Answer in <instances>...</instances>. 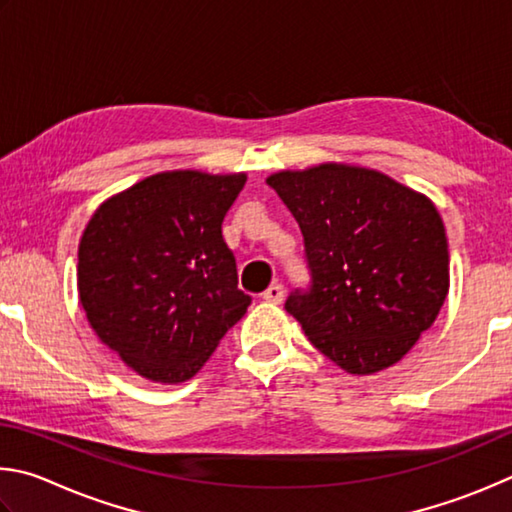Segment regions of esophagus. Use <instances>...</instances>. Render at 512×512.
Segmentation results:
<instances>
[{
	"label": "esophagus",
	"mask_w": 512,
	"mask_h": 512,
	"mask_svg": "<svg viewBox=\"0 0 512 512\" xmlns=\"http://www.w3.org/2000/svg\"><path fill=\"white\" fill-rule=\"evenodd\" d=\"M283 297H285V290H283L281 283H272L270 288H267V290L263 292V299H265L267 303H281Z\"/></svg>",
	"instance_id": "esophagus-1"
}]
</instances>
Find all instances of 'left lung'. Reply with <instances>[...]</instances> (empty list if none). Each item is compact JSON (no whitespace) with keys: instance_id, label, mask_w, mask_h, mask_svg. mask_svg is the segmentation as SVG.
Instances as JSON below:
<instances>
[{"instance_id":"obj_1","label":"left lung","mask_w":512,"mask_h":512,"mask_svg":"<svg viewBox=\"0 0 512 512\" xmlns=\"http://www.w3.org/2000/svg\"><path fill=\"white\" fill-rule=\"evenodd\" d=\"M299 222L310 288L285 310L346 373L405 357L450 290V254L432 200L371 168L319 164L267 177Z\"/></svg>"}]
</instances>
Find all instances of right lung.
<instances>
[{
	"label": "right lung",
	"instance_id": "obj_1",
	"mask_svg": "<svg viewBox=\"0 0 512 512\" xmlns=\"http://www.w3.org/2000/svg\"><path fill=\"white\" fill-rule=\"evenodd\" d=\"M245 173L173 170L98 206L78 245V294L98 339L164 384L191 380L251 303L222 220Z\"/></svg>",
	"mask_w": 512,
	"mask_h": 512
}]
</instances>
